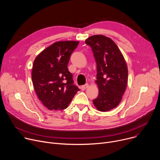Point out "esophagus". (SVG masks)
<instances>
[{
    "mask_svg": "<svg viewBox=\"0 0 160 160\" xmlns=\"http://www.w3.org/2000/svg\"><path fill=\"white\" fill-rule=\"evenodd\" d=\"M88 87H89L88 84V83H87V84H85L82 85V87H81V88H82V89H87V88H88Z\"/></svg>",
    "mask_w": 160,
    "mask_h": 160,
    "instance_id": "34e87169",
    "label": "esophagus"
}]
</instances>
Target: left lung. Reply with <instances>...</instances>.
<instances>
[{
	"mask_svg": "<svg viewBox=\"0 0 160 160\" xmlns=\"http://www.w3.org/2000/svg\"><path fill=\"white\" fill-rule=\"evenodd\" d=\"M85 43L92 47L97 64L99 95L93 103L100 112L109 111L119 104L126 89V62L115 42L104 35L90 36Z\"/></svg>",
	"mask_w": 160,
	"mask_h": 160,
	"instance_id": "obj_1",
	"label": "left lung"
}]
</instances>
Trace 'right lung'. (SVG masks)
<instances>
[{"instance_id":"right-lung-1","label":"right lung","mask_w":160,"mask_h":160,"mask_svg":"<svg viewBox=\"0 0 160 160\" xmlns=\"http://www.w3.org/2000/svg\"><path fill=\"white\" fill-rule=\"evenodd\" d=\"M79 42L54 43L35 58L32 70L34 90L42 103L49 110L66 109L80 90L73 84L67 65Z\"/></svg>"}]
</instances>
